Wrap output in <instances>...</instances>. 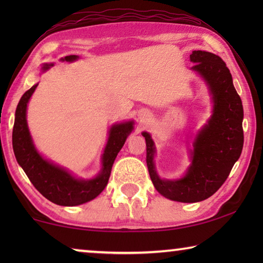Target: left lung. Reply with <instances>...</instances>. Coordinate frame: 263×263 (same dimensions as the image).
I'll return each mask as SVG.
<instances>
[{
  "label": "left lung",
  "mask_w": 263,
  "mask_h": 263,
  "mask_svg": "<svg viewBox=\"0 0 263 263\" xmlns=\"http://www.w3.org/2000/svg\"><path fill=\"white\" fill-rule=\"evenodd\" d=\"M191 67L203 79L212 101V114L193 140L189 149L190 166L180 179L166 180L155 168V145L148 132L146 162L153 184L163 197L182 203H196L212 196L228 179L243 146L241 99L233 86L226 64L219 57L205 51H193Z\"/></svg>",
  "instance_id": "obj_1"
}]
</instances>
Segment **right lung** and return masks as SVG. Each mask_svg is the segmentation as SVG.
Listing matches in <instances>:
<instances>
[{
    "label": "right lung",
    "mask_w": 263,
    "mask_h": 263,
    "mask_svg": "<svg viewBox=\"0 0 263 263\" xmlns=\"http://www.w3.org/2000/svg\"><path fill=\"white\" fill-rule=\"evenodd\" d=\"M78 59V55H67L61 58L60 60L73 62ZM52 66L53 64H44L42 67L43 73L50 69ZM37 86L38 83H35L24 92L16 108L15 124L12 130V147L17 162L23 168L34 188L52 203L62 206H75L91 201L108 184L115 159L132 132L135 122L117 123L110 127L108 141L101 158V171L99 174L92 179H80L66 168L44 158L35 148L26 121V110Z\"/></svg>",
    "instance_id": "obj_1"
}]
</instances>
